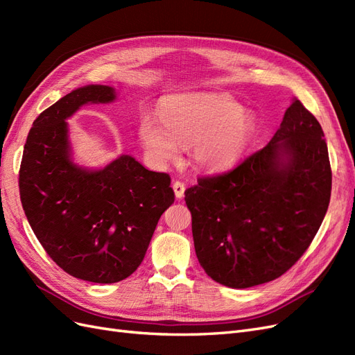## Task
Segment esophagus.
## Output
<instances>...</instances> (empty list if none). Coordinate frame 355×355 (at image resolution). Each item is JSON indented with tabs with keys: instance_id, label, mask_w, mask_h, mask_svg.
I'll return each instance as SVG.
<instances>
[{
	"instance_id": "34e87169",
	"label": "esophagus",
	"mask_w": 355,
	"mask_h": 355,
	"mask_svg": "<svg viewBox=\"0 0 355 355\" xmlns=\"http://www.w3.org/2000/svg\"><path fill=\"white\" fill-rule=\"evenodd\" d=\"M173 191H175L176 198H182V197H184V192H185V184H184V182L176 180L175 184H173Z\"/></svg>"
}]
</instances>
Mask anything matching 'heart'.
I'll use <instances>...</instances> for the list:
<instances>
[{
    "mask_svg": "<svg viewBox=\"0 0 355 355\" xmlns=\"http://www.w3.org/2000/svg\"><path fill=\"white\" fill-rule=\"evenodd\" d=\"M252 118L225 96L180 94L167 99L159 120L144 115L139 123L145 153L157 166H164L189 145L194 163L209 171L234 166L253 135Z\"/></svg>",
    "mask_w": 355,
    "mask_h": 355,
    "instance_id": "1",
    "label": "heart"
}]
</instances>
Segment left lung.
<instances>
[{"label": "left lung", "instance_id": "obj_1", "mask_svg": "<svg viewBox=\"0 0 355 355\" xmlns=\"http://www.w3.org/2000/svg\"><path fill=\"white\" fill-rule=\"evenodd\" d=\"M324 133L300 101L271 142L185 191L200 265L232 288L272 282L302 256L330 201Z\"/></svg>", "mask_w": 355, "mask_h": 355}]
</instances>
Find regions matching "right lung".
<instances>
[{"instance_id": "right-lung-1", "label": "right lung", "mask_w": 355, "mask_h": 355, "mask_svg": "<svg viewBox=\"0 0 355 355\" xmlns=\"http://www.w3.org/2000/svg\"><path fill=\"white\" fill-rule=\"evenodd\" d=\"M114 99L108 85H87L42 111L19 170L20 201L46 253L69 275L101 284L137 270L161 214L175 201L170 176L133 157L99 171L72 164L65 120L84 103Z\"/></svg>"}]
</instances>
